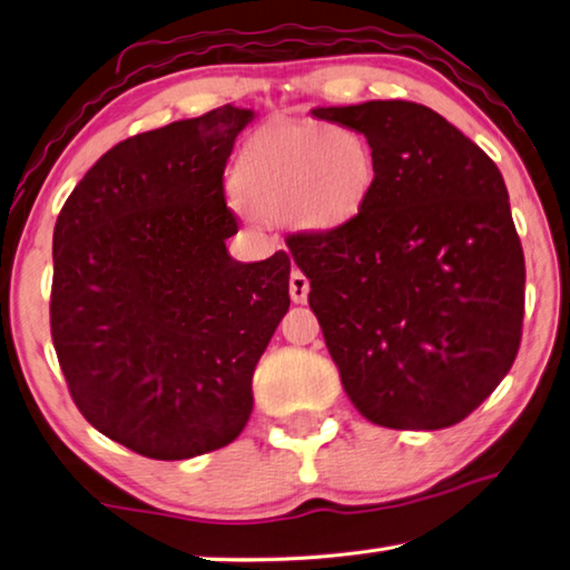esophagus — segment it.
Here are the masks:
<instances>
[{
    "label": "esophagus",
    "mask_w": 570,
    "mask_h": 570,
    "mask_svg": "<svg viewBox=\"0 0 570 570\" xmlns=\"http://www.w3.org/2000/svg\"><path fill=\"white\" fill-rule=\"evenodd\" d=\"M288 294H292L294 304H306L308 298V278L294 268L292 276H288Z\"/></svg>",
    "instance_id": "obj_1"
}]
</instances>
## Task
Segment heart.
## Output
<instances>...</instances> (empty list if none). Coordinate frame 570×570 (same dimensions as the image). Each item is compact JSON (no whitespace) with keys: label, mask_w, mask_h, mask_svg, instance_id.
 <instances>
[{"label":"heart","mask_w":570,"mask_h":570,"mask_svg":"<svg viewBox=\"0 0 570 570\" xmlns=\"http://www.w3.org/2000/svg\"><path fill=\"white\" fill-rule=\"evenodd\" d=\"M377 178L362 132L330 122L256 130L238 153L230 186L248 210L308 234H330L360 214Z\"/></svg>","instance_id":"1"}]
</instances>
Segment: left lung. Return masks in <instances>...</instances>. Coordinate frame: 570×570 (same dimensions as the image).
I'll return each instance as SVG.
<instances>
[{
	"label": "left lung",
	"mask_w": 570,
	"mask_h": 570,
	"mask_svg": "<svg viewBox=\"0 0 570 570\" xmlns=\"http://www.w3.org/2000/svg\"><path fill=\"white\" fill-rule=\"evenodd\" d=\"M312 115L362 132L377 163L350 224L286 240L344 392L382 428L458 424L513 366L523 330L525 262L505 180L424 105Z\"/></svg>",
	"instance_id": "left-lung-1"
}]
</instances>
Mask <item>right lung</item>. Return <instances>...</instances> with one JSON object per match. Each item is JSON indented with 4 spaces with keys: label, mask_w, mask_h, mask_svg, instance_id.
<instances>
[{
    "label": "right lung",
    "mask_w": 570,
    "mask_h": 570,
    "mask_svg": "<svg viewBox=\"0 0 570 570\" xmlns=\"http://www.w3.org/2000/svg\"><path fill=\"white\" fill-rule=\"evenodd\" d=\"M254 110L224 108L118 142L77 183L52 236L50 326L82 417L138 455L226 448L288 312L292 262L240 264L224 170Z\"/></svg>",
    "instance_id": "1"
}]
</instances>
